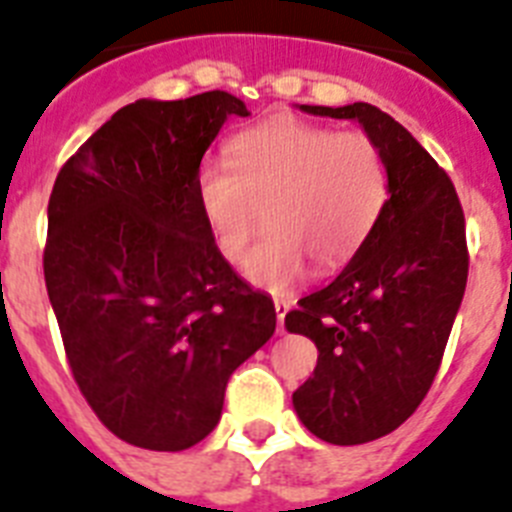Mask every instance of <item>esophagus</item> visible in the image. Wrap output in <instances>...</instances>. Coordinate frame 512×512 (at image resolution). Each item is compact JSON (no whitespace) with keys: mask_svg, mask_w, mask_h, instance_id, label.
Here are the masks:
<instances>
[{"mask_svg":"<svg viewBox=\"0 0 512 512\" xmlns=\"http://www.w3.org/2000/svg\"><path fill=\"white\" fill-rule=\"evenodd\" d=\"M290 306H293V301H287V298H277V301H274V311H277V329H280V332H285V316L287 311H290Z\"/></svg>","mask_w":512,"mask_h":512,"instance_id":"1","label":"esophagus"}]
</instances>
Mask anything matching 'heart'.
<instances>
[{
    "instance_id": "b5f03b06",
    "label": "heart",
    "mask_w": 512,
    "mask_h": 512,
    "mask_svg": "<svg viewBox=\"0 0 512 512\" xmlns=\"http://www.w3.org/2000/svg\"><path fill=\"white\" fill-rule=\"evenodd\" d=\"M227 164L204 162L196 172L201 217L217 251L243 264L251 285L280 293L308 272L335 269L363 246L377 225L390 175L382 151L366 133L272 120L243 130L227 146Z\"/></svg>"
}]
</instances>
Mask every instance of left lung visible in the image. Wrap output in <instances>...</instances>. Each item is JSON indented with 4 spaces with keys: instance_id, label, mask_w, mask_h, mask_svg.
I'll list each match as a JSON object with an SVG mask.
<instances>
[{
    "instance_id": "1",
    "label": "left lung",
    "mask_w": 512,
    "mask_h": 512,
    "mask_svg": "<svg viewBox=\"0 0 512 512\" xmlns=\"http://www.w3.org/2000/svg\"><path fill=\"white\" fill-rule=\"evenodd\" d=\"M301 112L358 122L390 175L369 238L285 316L319 348L314 377L293 392L298 418L329 445H363L395 432L437 377L466 293V219L445 170L387 112L366 101Z\"/></svg>"
}]
</instances>
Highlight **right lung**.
Segmentation results:
<instances>
[{"label": "right lung", "mask_w": 512, "mask_h": 512, "mask_svg": "<svg viewBox=\"0 0 512 512\" xmlns=\"http://www.w3.org/2000/svg\"><path fill=\"white\" fill-rule=\"evenodd\" d=\"M227 91L138 99L59 170L44 277L67 361L101 424L180 453L219 424L227 379L274 335L269 295L232 272L209 235L196 172Z\"/></svg>", "instance_id": "1"}]
</instances>
